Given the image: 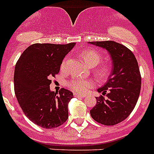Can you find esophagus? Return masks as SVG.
<instances>
[{"instance_id":"esophagus-1","label":"esophagus","mask_w":154,"mask_h":154,"mask_svg":"<svg viewBox=\"0 0 154 154\" xmlns=\"http://www.w3.org/2000/svg\"><path fill=\"white\" fill-rule=\"evenodd\" d=\"M75 97H77V98H84V97H85V95H81V94H77V93H74L73 94Z\"/></svg>"}]
</instances>
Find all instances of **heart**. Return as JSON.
<instances>
[{
	"instance_id": "1",
	"label": "heart",
	"mask_w": 154,
	"mask_h": 154,
	"mask_svg": "<svg viewBox=\"0 0 154 154\" xmlns=\"http://www.w3.org/2000/svg\"><path fill=\"white\" fill-rule=\"evenodd\" d=\"M81 57L83 58L86 64L89 67H93L99 64L100 62L101 55L97 51L92 50V49H88L85 50L81 53ZM66 63V59L63 61L62 64V68H64ZM111 72V66L108 63L103 62L99 65L97 68L95 69L94 73L98 78L100 79H105L106 77L109 75ZM67 85L72 91L76 93L83 94L86 92L89 88L93 87L94 82L92 80H83L79 78H73L67 82Z\"/></svg>"
}]
</instances>
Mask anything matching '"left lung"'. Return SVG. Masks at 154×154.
<instances>
[{
    "instance_id": "8db88e82",
    "label": "left lung",
    "mask_w": 154,
    "mask_h": 154,
    "mask_svg": "<svg viewBox=\"0 0 154 154\" xmlns=\"http://www.w3.org/2000/svg\"><path fill=\"white\" fill-rule=\"evenodd\" d=\"M106 49L112 60V70L107 83L98 88L102 95L90 114L99 123L106 126L118 124L128 117L135 107L141 90L142 78L135 56L132 51L114 41L88 42Z\"/></svg>"
}]
</instances>
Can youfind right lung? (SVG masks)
Wrapping results in <instances>:
<instances>
[{"instance_id":"right-lung-1","label":"right lung","mask_w":154,"mask_h":154,"mask_svg":"<svg viewBox=\"0 0 154 154\" xmlns=\"http://www.w3.org/2000/svg\"><path fill=\"white\" fill-rule=\"evenodd\" d=\"M75 44L35 43L23 51L16 62V99L25 116L42 128H55L68 119V103L73 93L65 88L52 92L50 85L51 77L59 73L64 57Z\"/></svg>"}]
</instances>
